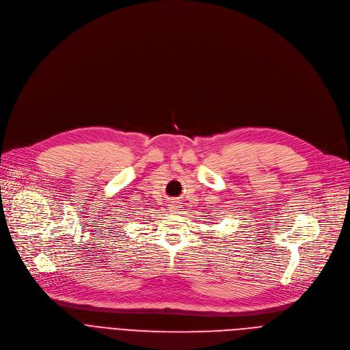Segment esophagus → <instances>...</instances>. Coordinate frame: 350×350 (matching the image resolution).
Here are the masks:
<instances>
[{
	"label": "esophagus",
	"mask_w": 350,
	"mask_h": 350,
	"mask_svg": "<svg viewBox=\"0 0 350 350\" xmlns=\"http://www.w3.org/2000/svg\"><path fill=\"white\" fill-rule=\"evenodd\" d=\"M170 208H171V212H178V211L180 209V202L174 199V200L171 202V204H170Z\"/></svg>",
	"instance_id": "obj_1"
}]
</instances>
